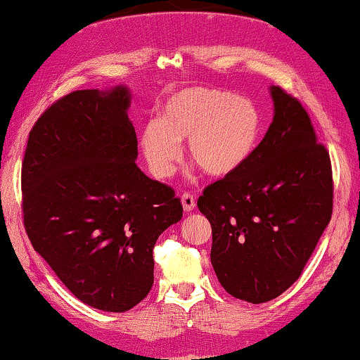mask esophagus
<instances>
[{
  "label": "esophagus",
  "instance_id": "obj_1",
  "mask_svg": "<svg viewBox=\"0 0 360 360\" xmlns=\"http://www.w3.org/2000/svg\"><path fill=\"white\" fill-rule=\"evenodd\" d=\"M181 205H184V210L186 211V213L193 211L195 206H196L195 196L191 193H184V195H181Z\"/></svg>",
  "mask_w": 360,
  "mask_h": 360
}]
</instances>
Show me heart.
Instances as JSON below:
<instances>
[{
    "mask_svg": "<svg viewBox=\"0 0 360 360\" xmlns=\"http://www.w3.org/2000/svg\"><path fill=\"white\" fill-rule=\"evenodd\" d=\"M260 126L262 117L249 98L219 88H186L167 98L159 117L144 124L139 146L155 179L174 174L181 141L206 175L226 176L252 154Z\"/></svg>",
    "mask_w": 360,
    "mask_h": 360,
    "instance_id": "obj_1",
    "label": "heart"
}]
</instances>
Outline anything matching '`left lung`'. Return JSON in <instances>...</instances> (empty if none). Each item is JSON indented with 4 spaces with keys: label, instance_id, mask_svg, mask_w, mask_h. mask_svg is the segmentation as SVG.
Segmentation results:
<instances>
[{
    "label": "left lung",
    "instance_id": "8db88e82",
    "mask_svg": "<svg viewBox=\"0 0 360 360\" xmlns=\"http://www.w3.org/2000/svg\"><path fill=\"white\" fill-rule=\"evenodd\" d=\"M274 121L243 167L208 185L198 210L211 264L234 298L265 303L292 287L333 214L329 152L297 98L270 86Z\"/></svg>",
    "mask_w": 360,
    "mask_h": 360
}]
</instances>
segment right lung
Wrapping results in <instances>:
<instances>
[{
	"label": "right lung",
	"mask_w": 360,
	"mask_h": 360,
	"mask_svg": "<svg viewBox=\"0 0 360 360\" xmlns=\"http://www.w3.org/2000/svg\"><path fill=\"white\" fill-rule=\"evenodd\" d=\"M126 86L77 90L42 112L21 170L32 248L88 307L122 313L154 283L152 249L184 214L175 191L136 165Z\"/></svg>",
	"instance_id": "right-lung-1"
}]
</instances>
